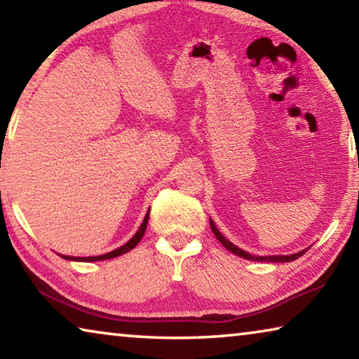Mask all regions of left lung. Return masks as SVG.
I'll list each match as a JSON object with an SVG mask.
<instances>
[{
  "label": "left lung",
  "mask_w": 359,
  "mask_h": 359,
  "mask_svg": "<svg viewBox=\"0 0 359 359\" xmlns=\"http://www.w3.org/2000/svg\"><path fill=\"white\" fill-rule=\"evenodd\" d=\"M210 228H212V233H214L215 238L222 242L223 247H226L231 253L238 255V257L245 258V259H252V261H269V263H288V261H294V259H297L299 257H302L304 253H306V250H302V252L294 253V255H274V257H253V255L247 253V252H244V250H241L239 247H236L234 244H231L229 241L224 239L223 234L220 233V231L217 229V226H215L214 222H212V220H210Z\"/></svg>",
  "instance_id": "8db88e82"
}]
</instances>
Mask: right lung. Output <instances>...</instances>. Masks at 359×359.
Returning <instances> with one entry per match:
<instances>
[{
  "instance_id": "add662e5",
  "label": "right lung",
  "mask_w": 359,
  "mask_h": 359,
  "mask_svg": "<svg viewBox=\"0 0 359 359\" xmlns=\"http://www.w3.org/2000/svg\"><path fill=\"white\" fill-rule=\"evenodd\" d=\"M150 212V210H149ZM149 212H147V215H145V218H144V222H142V224H141V228L137 229V233L133 236V238L126 242L125 245H121L120 248H117V250H114V252H109V253H106V255H100V257H88V258H74V257H63L65 259H72V261H102V259H109V258H115V257H120V255H123V253H126V252H130V250H133V248H135L136 245H137V242L142 239V236H144V233H145V228H147V222H149Z\"/></svg>"
}]
</instances>
